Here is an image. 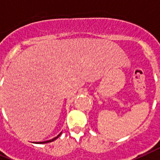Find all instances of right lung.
I'll return each instance as SVG.
<instances>
[{
  "mask_svg": "<svg viewBox=\"0 0 160 160\" xmlns=\"http://www.w3.org/2000/svg\"><path fill=\"white\" fill-rule=\"evenodd\" d=\"M61 134H62V132L60 133L59 135H58V136H56L55 138L52 139V140H49V141H40V142H33V143H36V144H46V143H49V142H52V141H55V140H57V139L60 136H61Z\"/></svg>",
  "mask_w": 160,
  "mask_h": 160,
  "instance_id": "1",
  "label": "right lung"
}]
</instances>
